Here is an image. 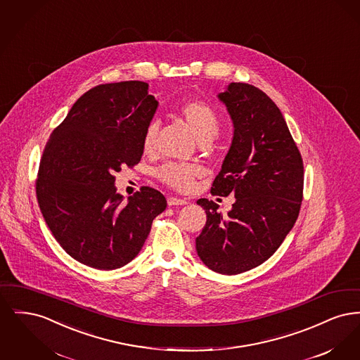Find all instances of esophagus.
Instances as JSON below:
<instances>
[{
  "instance_id": "1",
  "label": "esophagus",
  "mask_w": 360,
  "mask_h": 360,
  "mask_svg": "<svg viewBox=\"0 0 360 360\" xmlns=\"http://www.w3.org/2000/svg\"><path fill=\"white\" fill-rule=\"evenodd\" d=\"M167 204L170 206L186 205L188 201L184 200V198H178V197H169Z\"/></svg>"
}]
</instances>
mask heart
<instances>
[{
  "instance_id": "1",
  "label": "heart",
  "mask_w": 360,
  "mask_h": 360,
  "mask_svg": "<svg viewBox=\"0 0 360 360\" xmlns=\"http://www.w3.org/2000/svg\"><path fill=\"white\" fill-rule=\"evenodd\" d=\"M178 115L188 124L190 131L200 143H209L219 134L220 117L213 106L201 100H188L178 106ZM159 125L153 121L147 125L141 148L144 154H154ZM202 175L198 166L181 165V163H165L156 170V176L170 188L179 191H188L194 186L197 178Z\"/></svg>"
}]
</instances>
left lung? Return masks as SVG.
<instances>
[{
  "instance_id": "obj_1",
  "label": "left lung",
  "mask_w": 360,
  "mask_h": 360,
  "mask_svg": "<svg viewBox=\"0 0 360 360\" xmlns=\"http://www.w3.org/2000/svg\"><path fill=\"white\" fill-rule=\"evenodd\" d=\"M219 98L233 121V139L212 194L236 201L226 216L210 200L197 201L206 224L195 250L220 274L248 271L274 254L302 202L304 162L281 110L260 89L233 82Z\"/></svg>"
}]
</instances>
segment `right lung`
<instances>
[{
	"instance_id": "obj_1",
	"label": "right lung",
	"mask_w": 360,
	"mask_h": 360,
	"mask_svg": "<svg viewBox=\"0 0 360 360\" xmlns=\"http://www.w3.org/2000/svg\"><path fill=\"white\" fill-rule=\"evenodd\" d=\"M156 108L146 82L96 86L72 105L44 147L37 202L53 238L82 264L115 270L129 263L167 206L155 188L143 186L125 202L115 188V172L140 162Z\"/></svg>"
}]
</instances>
